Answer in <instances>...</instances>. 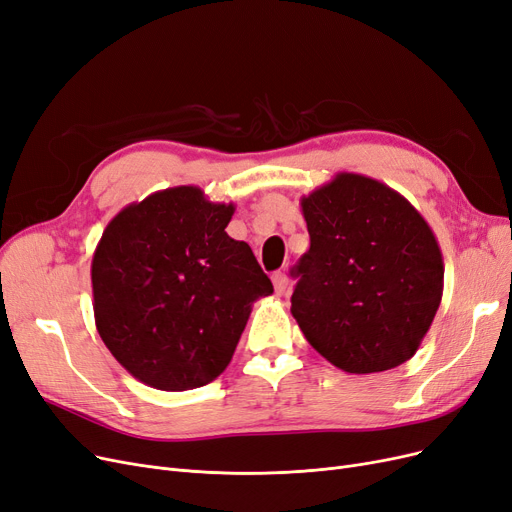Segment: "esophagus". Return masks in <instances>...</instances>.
I'll return each instance as SVG.
<instances>
[{"label":"esophagus","mask_w":512,"mask_h":512,"mask_svg":"<svg viewBox=\"0 0 512 512\" xmlns=\"http://www.w3.org/2000/svg\"><path fill=\"white\" fill-rule=\"evenodd\" d=\"M272 280H274V288H276L278 295H284L288 291V284H291V280H288V276L284 272H276L272 276Z\"/></svg>","instance_id":"esophagus-1"}]
</instances>
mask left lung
I'll return each instance as SVG.
<instances>
[{"mask_svg": "<svg viewBox=\"0 0 512 512\" xmlns=\"http://www.w3.org/2000/svg\"><path fill=\"white\" fill-rule=\"evenodd\" d=\"M309 251L295 268L291 314L309 345L349 374L408 362L443 295L439 242L408 198L337 173L301 198Z\"/></svg>", "mask_w": 512, "mask_h": 512, "instance_id": "left-lung-1", "label": "left lung"}]
</instances>
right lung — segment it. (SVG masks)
Here are the masks:
<instances>
[{
	"label": "right lung",
	"instance_id": "1",
	"mask_svg": "<svg viewBox=\"0 0 512 512\" xmlns=\"http://www.w3.org/2000/svg\"><path fill=\"white\" fill-rule=\"evenodd\" d=\"M232 203L175 186L108 221L92 259L96 328L148 387L188 391L224 372L259 297L274 293L247 242L228 236Z\"/></svg>",
	"mask_w": 512,
	"mask_h": 512
}]
</instances>
